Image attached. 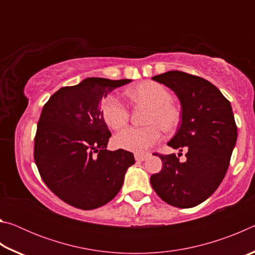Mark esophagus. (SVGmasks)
<instances>
[{
	"mask_svg": "<svg viewBox=\"0 0 255 255\" xmlns=\"http://www.w3.org/2000/svg\"><path fill=\"white\" fill-rule=\"evenodd\" d=\"M149 156V154H139V153H136L135 154V159L137 162H143L145 161L146 158Z\"/></svg>",
	"mask_w": 255,
	"mask_h": 255,
	"instance_id": "obj_1",
	"label": "esophagus"
}]
</instances>
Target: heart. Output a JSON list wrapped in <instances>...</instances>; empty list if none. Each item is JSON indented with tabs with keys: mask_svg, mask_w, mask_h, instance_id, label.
I'll return each instance as SVG.
<instances>
[{
	"mask_svg": "<svg viewBox=\"0 0 255 255\" xmlns=\"http://www.w3.org/2000/svg\"><path fill=\"white\" fill-rule=\"evenodd\" d=\"M127 97L135 103L149 107L145 123L147 126L130 127L115 137L118 147L135 153H143L161 139L162 128L167 133L174 132L182 122V111L174 105L169 89L155 81H144L127 91ZM105 123L114 130L124 128L130 118L128 107L116 96H108L101 103Z\"/></svg>",
	"mask_w": 255,
	"mask_h": 255,
	"instance_id": "heart-1",
	"label": "heart"
}]
</instances>
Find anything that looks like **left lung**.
I'll return each instance as SVG.
<instances>
[{
	"instance_id": "obj_1",
	"label": "left lung",
	"mask_w": 255,
	"mask_h": 255,
	"mask_svg": "<svg viewBox=\"0 0 255 255\" xmlns=\"http://www.w3.org/2000/svg\"><path fill=\"white\" fill-rule=\"evenodd\" d=\"M176 93L182 106V122L167 145L180 155L159 154L163 167L150 176V184L166 204L178 208H191L201 204L217 190L230 166L237 139L230 101L202 77L180 71L153 76Z\"/></svg>"
}]
</instances>
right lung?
<instances>
[{"instance_id": "right-lung-1", "label": "right lung", "mask_w": 255, "mask_h": 255, "mask_svg": "<svg viewBox=\"0 0 255 255\" xmlns=\"http://www.w3.org/2000/svg\"><path fill=\"white\" fill-rule=\"evenodd\" d=\"M129 82L89 77L60 88L42 108L34 162L47 187L75 208L96 209L114 199L135 163L130 152L107 150L111 132L100 110L103 97Z\"/></svg>"}]
</instances>
